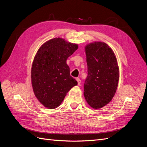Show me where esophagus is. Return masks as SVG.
Here are the masks:
<instances>
[{
	"label": "esophagus",
	"instance_id": "34e87169",
	"mask_svg": "<svg viewBox=\"0 0 147 147\" xmlns=\"http://www.w3.org/2000/svg\"><path fill=\"white\" fill-rule=\"evenodd\" d=\"M76 80H77V81L78 82V85H80V84H81V80L79 78H77Z\"/></svg>",
	"mask_w": 147,
	"mask_h": 147
}]
</instances>
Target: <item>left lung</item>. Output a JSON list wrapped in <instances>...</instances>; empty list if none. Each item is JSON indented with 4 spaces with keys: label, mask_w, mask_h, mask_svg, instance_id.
<instances>
[{
    "label": "left lung",
    "mask_w": 147,
    "mask_h": 147,
    "mask_svg": "<svg viewBox=\"0 0 147 147\" xmlns=\"http://www.w3.org/2000/svg\"><path fill=\"white\" fill-rule=\"evenodd\" d=\"M88 75L84 83V96L95 109L111 101L116 92L119 69L113 51L106 43L94 42L85 48Z\"/></svg>",
    "instance_id": "1"
}]
</instances>
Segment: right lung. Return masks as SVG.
<instances>
[{
  "instance_id": "add662e5",
  "label": "right lung",
  "mask_w": 147,
  "mask_h": 147,
  "mask_svg": "<svg viewBox=\"0 0 147 147\" xmlns=\"http://www.w3.org/2000/svg\"><path fill=\"white\" fill-rule=\"evenodd\" d=\"M77 48V44L55 38L44 43L35 55L31 70L33 90L46 107H57L70 89L77 85L66 63Z\"/></svg>"
}]
</instances>
